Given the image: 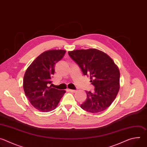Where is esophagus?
Here are the masks:
<instances>
[{
	"label": "esophagus",
	"instance_id": "34e87169",
	"mask_svg": "<svg viewBox=\"0 0 147 147\" xmlns=\"http://www.w3.org/2000/svg\"><path fill=\"white\" fill-rule=\"evenodd\" d=\"M69 91H70V92H71L72 93H75L77 91V90H69Z\"/></svg>",
	"mask_w": 147,
	"mask_h": 147
}]
</instances>
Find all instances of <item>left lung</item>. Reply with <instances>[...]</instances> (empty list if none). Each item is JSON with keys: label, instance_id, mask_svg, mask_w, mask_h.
Segmentation results:
<instances>
[{"label": "left lung", "instance_id": "8db88e82", "mask_svg": "<svg viewBox=\"0 0 147 147\" xmlns=\"http://www.w3.org/2000/svg\"><path fill=\"white\" fill-rule=\"evenodd\" d=\"M70 57L84 75L90 77L94 92L86 91L87 98L81 108L90 113H99L109 108L120 89V71L114 61L96 49L69 51Z\"/></svg>", "mask_w": 147, "mask_h": 147}]
</instances>
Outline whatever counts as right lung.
I'll list each match as a JSON object with an SVG mask.
<instances>
[{"instance_id": "add662e5", "label": "right lung", "mask_w": 147, "mask_h": 147, "mask_svg": "<svg viewBox=\"0 0 147 147\" xmlns=\"http://www.w3.org/2000/svg\"><path fill=\"white\" fill-rule=\"evenodd\" d=\"M66 53L65 50H49L39 55L27 68L23 79L26 96L37 110L47 112L55 109L66 91L48 85L55 73V65Z\"/></svg>"}]
</instances>
